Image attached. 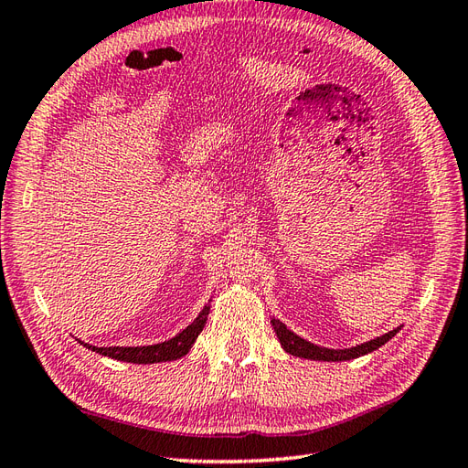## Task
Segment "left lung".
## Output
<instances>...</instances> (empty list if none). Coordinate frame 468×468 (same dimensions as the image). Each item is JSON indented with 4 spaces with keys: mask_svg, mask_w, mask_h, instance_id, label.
Wrapping results in <instances>:
<instances>
[{
    "mask_svg": "<svg viewBox=\"0 0 468 468\" xmlns=\"http://www.w3.org/2000/svg\"><path fill=\"white\" fill-rule=\"evenodd\" d=\"M271 324L274 328V334H277V338L282 346L284 352H289L291 356L296 357H304V359H316V362H348V359L359 357V356H366L369 352H374L378 348H381L383 344L389 342L395 334L401 330V326L393 328L388 334H381V336L374 338V340H367L364 344H357L352 346V348H344V350H334V348H324V346H316L313 342H308L304 338L298 336L292 330L286 328L279 318H271Z\"/></svg>",
    "mask_w": 468,
    "mask_h": 468,
    "instance_id": "left-lung-1",
    "label": "left lung"
}]
</instances>
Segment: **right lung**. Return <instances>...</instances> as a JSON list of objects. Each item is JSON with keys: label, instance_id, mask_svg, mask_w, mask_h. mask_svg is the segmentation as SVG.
Masks as SVG:
<instances>
[{"label": "right lung", "instance_id": "right-lung-1", "mask_svg": "<svg viewBox=\"0 0 468 468\" xmlns=\"http://www.w3.org/2000/svg\"><path fill=\"white\" fill-rule=\"evenodd\" d=\"M211 304H206L201 308V313L197 318L191 322L187 328L182 332H177L174 338L160 342V344H152V346H111V348H99V346H92L79 340V344L85 346V348L97 352L101 356L118 359V362H130V364H160V362H172V359L184 357L191 346L196 344L199 332L203 330L207 322Z\"/></svg>", "mask_w": 468, "mask_h": 468}]
</instances>
